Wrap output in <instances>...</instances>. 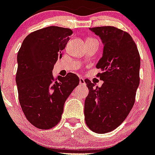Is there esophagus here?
Returning <instances> with one entry per match:
<instances>
[{"label": "esophagus", "instance_id": "obj_1", "mask_svg": "<svg viewBox=\"0 0 155 155\" xmlns=\"http://www.w3.org/2000/svg\"><path fill=\"white\" fill-rule=\"evenodd\" d=\"M80 84H81V85H84L85 84V81H84V80L83 79V78H80Z\"/></svg>", "mask_w": 155, "mask_h": 155}]
</instances>
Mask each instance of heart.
Listing matches in <instances>:
<instances>
[{
    "instance_id": "b5f03b06",
    "label": "heart",
    "mask_w": 155,
    "mask_h": 155,
    "mask_svg": "<svg viewBox=\"0 0 155 155\" xmlns=\"http://www.w3.org/2000/svg\"><path fill=\"white\" fill-rule=\"evenodd\" d=\"M91 39H94V38H88L87 40H91Z\"/></svg>"
}]
</instances>
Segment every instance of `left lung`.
Listing matches in <instances>:
<instances>
[{
    "label": "left lung",
    "mask_w": 155,
    "mask_h": 155,
    "mask_svg": "<svg viewBox=\"0 0 155 155\" xmlns=\"http://www.w3.org/2000/svg\"><path fill=\"white\" fill-rule=\"evenodd\" d=\"M104 45L103 57L96 65L101 87L85 80L89 94L85 99L84 115L89 129L104 134L116 129L130 113L139 85L140 55L127 32L113 26L90 28Z\"/></svg>",
    "instance_id": "1"
}]
</instances>
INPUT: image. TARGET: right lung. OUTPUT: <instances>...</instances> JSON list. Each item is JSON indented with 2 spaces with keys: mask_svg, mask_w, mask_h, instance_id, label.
Wrapping results in <instances>:
<instances>
[{
  "mask_svg": "<svg viewBox=\"0 0 155 155\" xmlns=\"http://www.w3.org/2000/svg\"><path fill=\"white\" fill-rule=\"evenodd\" d=\"M71 34L70 28L49 26L28 35L19 49V102L28 121L39 129H51L60 123L65 101L80 83L71 72L65 77L52 75Z\"/></svg>",
  "mask_w": 155,
  "mask_h": 155,
  "instance_id": "1",
  "label": "right lung"
}]
</instances>
